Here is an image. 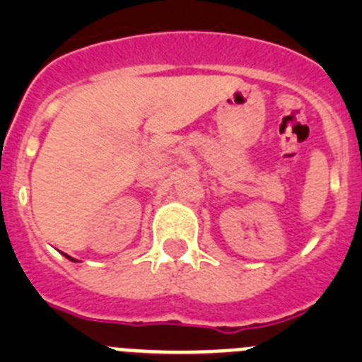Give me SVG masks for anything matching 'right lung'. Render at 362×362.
I'll return each mask as SVG.
<instances>
[{"label":"right lung","mask_w":362,"mask_h":362,"mask_svg":"<svg viewBox=\"0 0 362 362\" xmlns=\"http://www.w3.org/2000/svg\"><path fill=\"white\" fill-rule=\"evenodd\" d=\"M66 257H69V255H66Z\"/></svg>","instance_id":"right-lung-1"}]
</instances>
